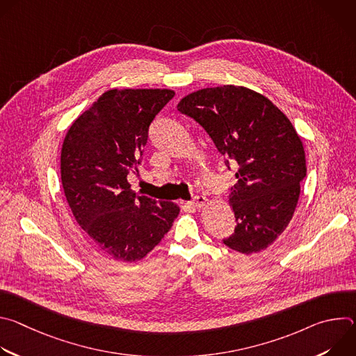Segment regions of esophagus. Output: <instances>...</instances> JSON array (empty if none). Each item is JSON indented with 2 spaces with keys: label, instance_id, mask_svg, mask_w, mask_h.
Instances as JSON below:
<instances>
[{
  "label": "esophagus",
  "instance_id": "esophagus-1",
  "mask_svg": "<svg viewBox=\"0 0 356 356\" xmlns=\"http://www.w3.org/2000/svg\"><path fill=\"white\" fill-rule=\"evenodd\" d=\"M207 204H209V200H207V197H204V195H197V197H194V200L191 201V206L195 207V209H202V207H206Z\"/></svg>",
  "mask_w": 356,
  "mask_h": 356
}]
</instances>
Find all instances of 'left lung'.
<instances>
[{
  "instance_id": "obj_1",
  "label": "left lung",
  "mask_w": 356,
  "mask_h": 356,
  "mask_svg": "<svg viewBox=\"0 0 356 356\" xmlns=\"http://www.w3.org/2000/svg\"><path fill=\"white\" fill-rule=\"evenodd\" d=\"M177 110L206 129L228 169V161L238 166L229 195L236 225L224 243L243 255L266 249L293 218L307 172L293 124L269 98L234 84L190 92Z\"/></svg>"
}]
</instances>
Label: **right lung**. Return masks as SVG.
I'll list each match as a JSON object with an SVG mask.
<instances>
[{
    "mask_svg": "<svg viewBox=\"0 0 356 356\" xmlns=\"http://www.w3.org/2000/svg\"><path fill=\"white\" fill-rule=\"evenodd\" d=\"M169 88H113L69 128L60 156L62 184L83 231L106 255L143 259L169 232L180 207L131 190L147 129L173 98Z\"/></svg>",
    "mask_w": 356,
    "mask_h": 356,
    "instance_id": "obj_1",
    "label": "right lung"
}]
</instances>
